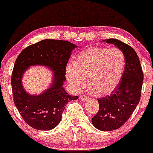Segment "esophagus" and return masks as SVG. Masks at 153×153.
<instances>
[{
	"mask_svg": "<svg viewBox=\"0 0 153 153\" xmlns=\"http://www.w3.org/2000/svg\"><path fill=\"white\" fill-rule=\"evenodd\" d=\"M79 99L81 101H85V100H86L87 99H88V97L85 95H80L79 97Z\"/></svg>",
	"mask_w": 153,
	"mask_h": 153,
	"instance_id": "obj_1",
	"label": "esophagus"
}]
</instances>
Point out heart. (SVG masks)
<instances>
[{"label": "heart", "mask_w": 153, "mask_h": 153, "mask_svg": "<svg viewBox=\"0 0 153 153\" xmlns=\"http://www.w3.org/2000/svg\"><path fill=\"white\" fill-rule=\"evenodd\" d=\"M125 65V55L120 48L91 46L80 52L74 63L67 65L65 75L75 91L84 88L88 81L89 91L105 95L118 85Z\"/></svg>", "instance_id": "obj_1"}]
</instances>
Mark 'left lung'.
<instances>
[{"label": "left lung", "mask_w": 153, "mask_h": 153, "mask_svg": "<svg viewBox=\"0 0 153 153\" xmlns=\"http://www.w3.org/2000/svg\"><path fill=\"white\" fill-rule=\"evenodd\" d=\"M106 42L122 50L126 57L125 69L118 85L110 95L97 100L100 109L91 119L95 128L109 131L121 127L134 112L140 100L144 75L132 47L115 38H109Z\"/></svg>", "instance_id": "8db88e82"}]
</instances>
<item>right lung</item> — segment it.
I'll return each instance as SVG.
<instances>
[{
	"label": "right lung",
	"instance_id": "right-lung-1",
	"mask_svg": "<svg viewBox=\"0 0 153 153\" xmlns=\"http://www.w3.org/2000/svg\"><path fill=\"white\" fill-rule=\"evenodd\" d=\"M76 48L69 41L46 39L26 47L16 58L11 80L14 102L23 120L32 128L41 131L55 128L61 121L65 105L78 98L68 94L63 88L67 64ZM33 65L47 66L54 73L50 88L39 95H29L21 84L23 74Z\"/></svg>",
	"mask_w": 153,
	"mask_h": 153
}]
</instances>
